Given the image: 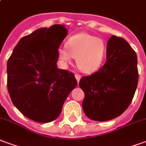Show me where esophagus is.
Instances as JSON below:
<instances>
[{"label": "esophagus", "instance_id": "1", "mask_svg": "<svg viewBox=\"0 0 146 146\" xmlns=\"http://www.w3.org/2000/svg\"><path fill=\"white\" fill-rule=\"evenodd\" d=\"M75 79H76V80H77V82L79 83V81H80V79H81V75H79V74H75Z\"/></svg>", "mask_w": 146, "mask_h": 146}]
</instances>
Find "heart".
<instances>
[{
	"mask_svg": "<svg viewBox=\"0 0 146 146\" xmlns=\"http://www.w3.org/2000/svg\"><path fill=\"white\" fill-rule=\"evenodd\" d=\"M66 48H61L58 54L63 64L76 59L77 66L84 73H93L101 67L106 54L104 41L86 33H79L69 38Z\"/></svg>",
	"mask_w": 146,
	"mask_h": 146,
	"instance_id": "1",
	"label": "heart"
}]
</instances>
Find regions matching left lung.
<instances>
[{
	"label": "left lung",
	"mask_w": 146,
	"mask_h": 146,
	"mask_svg": "<svg viewBox=\"0 0 146 146\" xmlns=\"http://www.w3.org/2000/svg\"><path fill=\"white\" fill-rule=\"evenodd\" d=\"M137 82L136 52L124 39L112 36L107 42L105 64L79 81L85 94L83 102L85 114L98 121L118 117L132 102Z\"/></svg>",
	"instance_id": "obj_1"
}]
</instances>
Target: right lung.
<instances>
[{
	"label": "right lung",
	"instance_id": "obj_1",
	"mask_svg": "<svg viewBox=\"0 0 146 146\" xmlns=\"http://www.w3.org/2000/svg\"><path fill=\"white\" fill-rule=\"evenodd\" d=\"M62 25L42 28L21 38L7 63V86L13 105L37 122L56 120L77 81L57 67L58 49L67 36Z\"/></svg>",
	"mask_w": 146,
	"mask_h": 146
}]
</instances>
